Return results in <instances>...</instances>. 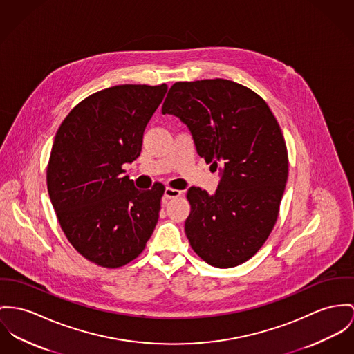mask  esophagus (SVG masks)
Here are the masks:
<instances>
[{
    "label": "esophagus",
    "instance_id": "1",
    "mask_svg": "<svg viewBox=\"0 0 354 354\" xmlns=\"http://www.w3.org/2000/svg\"><path fill=\"white\" fill-rule=\"evenodd\" d=\"M182 195V191L176 190V189H172V187H167L164 191V196L165 199H172V198H178Z\"/></svg>",
    "mask_w": 354,
    "mask_h": 354
}]
</instances>
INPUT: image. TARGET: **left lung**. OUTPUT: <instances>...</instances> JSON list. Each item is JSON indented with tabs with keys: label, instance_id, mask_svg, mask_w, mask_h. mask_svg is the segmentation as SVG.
<instances>
[{
	"label": "left lung",
	"instance_id": "1",
	"mask_svg": "<svg viewBox=\"0 0 354 354\" xmlns=\"http://www.w3.org/2000/svg\"><path fill=\"white\" fill-rule=\"evenodd\" d=\"M163 114L190 128L196 152L210 168L222 167L213 195L191 187L185 230L207 264L232 268L253 257L277 221L288 178V152L280 125L253 90L227 80L176 82Z\"/></svg>",
	"mask_w": 354,
	"mask_h": 354
}]
</instances>
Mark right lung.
I'll return each mask as SVG.
<instances>
[{
	"label": "right lung",
	"mask_w": 354,
	"mask_h": 354,
	"mask_svg": "<svg viewBox=\"0 0 354 354\" xmlns=\"http://www.w3.org/2000/svg\"><path fill=\"white\" fill-rule=\"evenodd\" d=\"M165 93V83L104 88L74 106L56 132L47 164L55 213L70 244L100 267L135 260L158 223L164 185L137 190L122 165L140 156Z\"/></svg>",
	"instance_id": "1"
}]
</instances>
